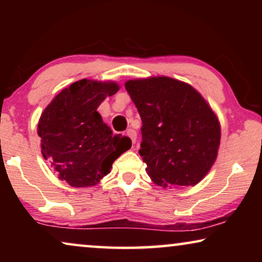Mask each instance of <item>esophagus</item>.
Returning a JSON list of instances; mask_svg holds the SVG:
<instances>
[{
  "label": "esophagus",
  "mask_w": 262,
  "mask_h": 262,
  "mask_svg": "<svg viewBox=\"0 0 262 262\" xmlns=\"http://www.w3.org/2000/svg\"><path fill=\"white\" fill-rule=\"evenodd\" d=\"M127 135H128V137L131 138L132 143H136V139H137V134H136V131L132 130V128H128Z\"/></svg>",
  "instance_id": "obj_1"
}]
</instances>
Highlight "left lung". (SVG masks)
Instances as JSON below:
<instances>
[{"mask_svg": "<svg viewBox=\"0 0 262 262\" xmlns=\"http://www.w3.org/2000/svg\"><path fill=\"white\" fill-rule=\"evenodd\" d=\"M142 119L139 154L155 184L194 186L217 157L221 127L194 88L170 77L125 83Z\"/></svg>", "mask_w": 262, "mask_h": 262, "instance_id": "obj_1", "label": "left lung"}]
</instances>
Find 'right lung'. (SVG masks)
Segmentation results:
<instances>
[{
	"label": "right lung",
	"mask_w": 262,
	"mask_h": 262,
	"mask_svg": "<svg viewBox=\"0 0 262 262\" xmlns=\"http://www.w3.org/2000/svg\"><path fill=\"white\" fill-rule=\"evenodd\" d=\"M118 89L114 82L84 78L63 89L41 114L38 135L42 156L51 161L60 180L73 187L98 184L131 148V139L114 136L96 112L106 96Z\"/></svg>",
	"instance_id": "obj_1"
}]
</instances>
